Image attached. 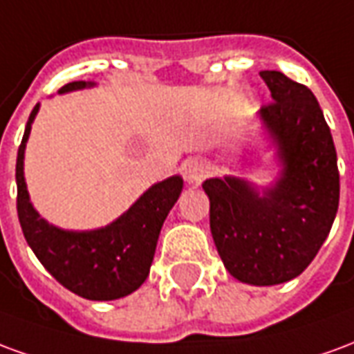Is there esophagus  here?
<instances>
[{
    "instance_id": "34e87169",
    "label": "esophagus",
    "mask_w": 354,
    "mask_h": 354,
    "mask_svg": "<svg viewBox=\"0 0 354 354\" xmlns=\"http://www.w3.org/2000/svg\"><path fill=\"white\" fill-rule=\"evenodd\" d=\"M184 176L189 184H201L208 176V165L201 157H192L184 165Z\"/></svg>"
}]
</instances>
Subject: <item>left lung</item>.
<instances>
[{
    "label": "left lung",
    "instance_id": "1",
    "mask_svg": "<svg viewBox=\"0 0 354 354\" xmlns=\"http://www.w3.org/2000/svg\"><path fill=\"white\" fill-rule=\"evenodd\" d=\"M271 91L260 119L277 146L281 176L258 189L235 176L210 178V231L223 266L237 281L273 286L315 260L339 205V170L330 127L309 88L266 70Z\"/></svg>",
    "mask_w": 354,
    "mask_h": 354
}]
</instances>
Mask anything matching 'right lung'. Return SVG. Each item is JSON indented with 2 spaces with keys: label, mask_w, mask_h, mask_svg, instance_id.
Returning a JSON list of instances; mask_svg holds the SVG:
<instances>
[{
  "label": "right lung",
  "mask_w": 354,
  "mask_h": 354,
  "mask_svg": "<svg viewBox=\"0 0 354 354\" xmlns=\"http://www.w3.org/2000/svg\"><path fill=\"white\" fill-rule=\"evenodd\" d=\"M93 85L73 81L58 93ZM37 111L39 104L30 113L17 155V212L26 243L43 267L73 294L94 301L129 296L149 274L162 222L180 197L184 180L170 176L151 185L123 216L100 230L55 227L35 212L24 182V149Z\"/></svg>",
  "instance_id": "right-lung-1"
}]
</instances>
